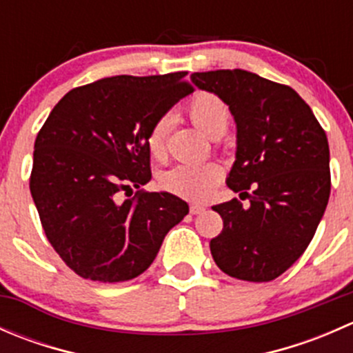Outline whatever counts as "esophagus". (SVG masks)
I'll list each match as a JSON object with an SVG mask.
<instances>
[{
    "label": "esophagus",
    "mask_w": 353,
    "mask_h": 353,
    "mask_svg": "<svg viewBox=\"0 0 353 353\" xmlns=\"http://www.w3.org/2000/svg\"><path fill=\"white\" fill-rule=\"evenodd\" d=\"M190 212H191V215H198V213L205 212V206H203V205H199V203H191V206H190Z\"/></svg>",
    "instance_id": "esophagus-1"
}]
</instances>
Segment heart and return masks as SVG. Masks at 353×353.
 <instances>
[{"instance_id":"1","label":"heart","mask_w":353,"mask_h":353,"mask_svg":"<svg viewBox=\"0 0 353 353\" xmlns=\"http://www.w3.org/2000/svg\"><path fill=\"white\" fill-rule=\"evenodd\" d=\"M188 116L201 133L210 138L222 137L230 123V110L225 102L208 92H199L188 102ZM169 119L159 117L147 134V147L155 159H162L167 148ZM222 177V169L213 162H181L160 174L163 190L188 199H205Z\"/></svg>"}]
</instances>
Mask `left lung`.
I'll list each match as a JSON object with an SVG mask.
<instances>
[{
    "mask_svg": "<svg viewBox=\"0 0 353 353\" xmlns=\"http://www.w3.org/2000/svg\"><path fill=\"white\" fill-rule=\"evenodd\" d=\"M236 121V162L227 186L249 198L213 206L223 230L210 241L216 266L234 279L270 282L302 256L328 205L330 147L311 108L294 88L245 70L193 73ZM248 189H252L249 195Z\"/></svg>",
    "mask_w": 353,
    "mask_h": 353,
    "instance_id": "1",
    "label": "left lung"
}]
</instances>
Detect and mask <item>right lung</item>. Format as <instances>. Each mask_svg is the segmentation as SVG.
<instances>
[{"mask_svg":"<svg viewBox=\"0 0 353 353\" xmlns=\"http://www.w3.org/2000/svg\"><path fill=\"white\" fill-rule=\"evenodd\" d=\"M186 74H119L73 88L39 131L32 198L49 243L81 279H137L190 212L167 191L117 201V193L133 194L152 179L147 134L193 92Z\"/></svg>","mask_w":353,"mask_h":353,"instance_id":"obj_1","label":"right lung"}]
</instances>
